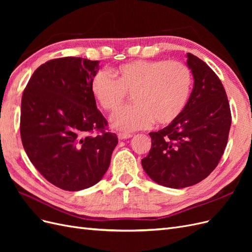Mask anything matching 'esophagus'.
I'll return each instance as SVG.
<instances>
[{"label": "esophagus", "instance_id": "1", "mask_svg": "<svg viewBox=\"0 0 252 252\" xmlns=\"http://www.w3.org/2000/svg\"><path fill=\"white\" fill-rule=\"evenodd\" d=\"M131 136H132L131 133H127V132H120V133H118L119 140H127V139H130Z\"/></svg>", "mask_w": 252, "mask_h": 252}]
</instances>
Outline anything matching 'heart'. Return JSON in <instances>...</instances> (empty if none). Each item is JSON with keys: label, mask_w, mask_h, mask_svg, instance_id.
Here are the masks:
<instances>
[{"label": "heart", "mask_w": 252, "mask_h": 252, "mask_svg": "<svg viewBox=\"0 0 252 252\" xmlns=\"http://www.w3.org/2000/svg\"><path fill=\"white\" fill-rule=\"evenodd\" d=\"M117 80L106 70L91 80V91L106 110H117L127 93L135 102L111 117V125L123 131H133L177 120L185 110L191 91L192 77L181 62L165 60H138L121 65L114 71Z\"/></svg>", "instance_id": "obj_1"}]
</instances>
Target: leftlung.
Wrapping results in <instances>:
<instances>
[{
    "label": "left lung",
    "mask_w": 252,
    "mask_h": 252,
    "mask_svg": "<svg viewBox=\"0 0 252 252\" xmlns=\"http://www.w3.org/2000/svg\"><path fill=\"white\" fill-rule=\"evenodd\" d=\"M193 88L185 110L168 126L150 132L143 169L158 184L185 188L215 170L227 145L231 113L225 89L204 61L187 53Z\"/></svg>",
    "instance_id": "obj_1"
}]
</instances>
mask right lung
Listing matches in <instances>:
<instances>
[{
	"instance_id": "right-lung-1",
	"label": "right lung",
	"mask_w": 252,
	"mask_h": 252,
	"mask_svg": "<svg viewBox=\"0 0 252 252\" xmlns=\"http://www.w3.org/2000/svg\"><path fill=\"white\" fill-rule=\"evenodd\" d=\"M98 69V61H48L33 72L22 96L21 139L30 162L51 184L69 191L100 182L118 145L116 133L103 130L107 121L91 91Z\"/></svg>"
}]
</instances>
